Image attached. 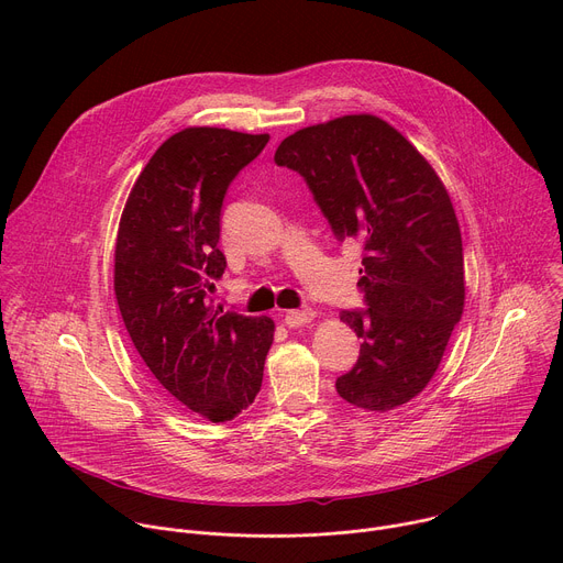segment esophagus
I'll list each match as a JSON object with an SVG mask.
<instances>
[{
    "label": "esophagus",
    "mask_w": 563,
    "mask_h": 563,
    "mask_svg": "<svg viewBox=\"0 0 563 563\" xmlns=\"http://www.w3.org/2000/svg\"><path fill=\"white\" fill-rule=\"evenodd\" d=\"M314 319V312L310 308H303V310H287L283 314V323L289 325V328H298V325H306Z\"/></svg>",
    "instance_id": "esophagus-1"
}]
</instances>
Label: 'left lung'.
<instances>
[{
  "label": "left lung",
  "mask_w": 563,
  "mask_h": 563,
  "mask_svg": "<svg viewBox=\"0 0 563 563\" xmlns=\"http://www.w3.org/2000/svg\"><path fill=\"white\" fill-rule=\"evenodd\" d=\"M274 161L303 176L336 242L362 246L364 308L340 312L362 346L336 394L368 411L411 400L434 376L464 310L462 233L443 183L373 115L296 131Z\"/></svg>",
  "instance_id": "1"
}]
</instances>
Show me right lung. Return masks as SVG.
Wrapping results in <instances>:
<instances>
[{"label":"right lung","mask_w":563,"mask_h":563,"mask_svg":"<svg viewBox=\"0 0 563 563\" xmlns=\"http://www.w3.org/2000/svg\"><path fill=\"white\" fill-rule=\"evenodd\" d=\"M269 135L185 129L146 163L122 212L115 296L140 357L158 385L212 423L231 421L262 387L274 342L269 317L212 310L223 276L221 206Z\"/></svg>","instance_id":"1"}]
</instances>
